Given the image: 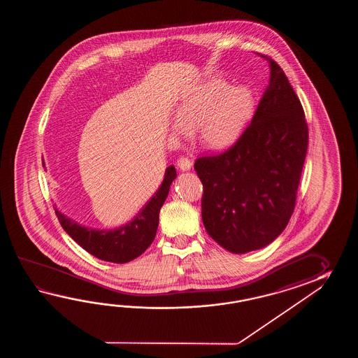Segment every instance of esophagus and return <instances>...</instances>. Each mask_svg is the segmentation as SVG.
I'll return each instance as SVG.
<instances>
[{
	"label": "esophagus",
	"instance_id": "esophagus-1",
	"mask_svg": "<svg viewBox=\"0 0 358 358\" xmlns=\"http://www.w3.org/2000/svg\"><path fill=\"white\" fill-rule=\"evenodd\" d=\"M176 164H178V166H179L182 171H188L192 168V161L189 159H187V157H180Z\"/></svg>",
	"mask_w": 358,
	"mask_h": 358
}]
</instances>
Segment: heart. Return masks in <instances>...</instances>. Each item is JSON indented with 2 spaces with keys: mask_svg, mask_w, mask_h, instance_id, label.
Instances as JSON below:
<instances>
[{
  "mask_svg": "<svg viewBox=\"0 0 358 358\" xmlns=\"http://www.w3.org/2000/svg\"><path fill=\"white\" fill-rule=\"evenodd\" d=\"M255 108L256 99L248 85L231 87L222 79H211L180 99L170 131L174 137L187 138L196 129L205 148L224 151L242 137Z\"/></svg>",
  "mask_w": 358,
  "mask_h": 358,
  "instance_id": "heart-1",
  "label": "heart"
}]
</instances>
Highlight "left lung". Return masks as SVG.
Returning <instances> with one entry per match:
<instances>
[{
    "label": "left lung",
    "instance_id": "8db88e82",
    "mask_svg": "<svg viewBox=\"0 0 358 358\" xmlns=\"http://www.w3.org/2000/svg\"><path fill=\"white\" fill-rule=\"evenodd\" d=\"M307 145L302 105L270 60L268 84L251 125L227 152L194 164L208 236L236 255L274 242L294 210Z\"/></svg>",
    "mask_w": 358,
    "mask_h": 358
}]
</instances>
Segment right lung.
Returning <instances> with one entry per match:
<instances>
[{
    "instance_id": "obj_1",
    "label": "right lung",
    "mask_w": 358,
    "mask_h": 358,
    "mask_svg": "<svg viewBox=\"0 0 358 358\" xmlns=\"http://www.w3.org/2000/svg\"><path fill=\"white\" fill-rule=\"evenodd\" d=\"M176 178V168L169 166L165 170V178L160 188L155 192L152 197L147 201L142 210L129 222L119 228H88L70 219L56 207L55 213L62 229L83 250L102 261L125 264L137 259L152 243L159 227L161 207L165 203L170 185Z\"/></svg>"
}]
</instances>
